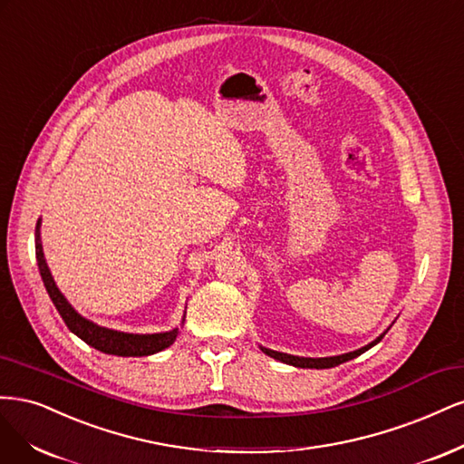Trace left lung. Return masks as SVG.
Listing matches in <instances>:
<instances>
[{"label": "left lung", "instance_id": "obj_1", "mask_svg": "<svg viewBox=\"0 0 464 464\" xmlns=\"http://www.w3.org/2000/svg\"><path fill=\"white\" fill-rule=\"evenodd\" d=\"M385 334H387V332H385ZM385 334H383V335H385ZM383 335H380L376 341H372L370 345H366V347H362V349L353 351V353H347V354H339V356H327V358H304V356H293V354L277 353V351H270V349H264V347H262V351H264L267 356L277 358V361L285 362V364H291V366H296V368H334V366H337V364H341V362H347V361H351V358H354V356H358V354H362L364 351H368L370 347L376 345V343H380V341L383 339Z\"/></svg>", "mask_w": 464, "mask_h": 464}]
</instances>
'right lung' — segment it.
<instances>
[{
	"label": "right lung",
	"instance_id": "1",
	"mask_svg": "<svg viewBox=\"0 0 464 464\" xmlns=\"http://www.w3.org/2000/svg\"><path fill=\"white\" fill-rule=\"evenodd\" d=\"M34 243H36V260H38V270L42 276L44 285H46V291L52 298V303L55 304L57 312L62 314L63 322L67 324L69 330L79 335L88 345L106 353V354H117V356H148L160 353L163 349H168L173 345V341L179 335V330H171L166 334H152V335H137V334H123V332H113L108 330V327H100L92 322L84 320L79 316L74 308L67 303V298L59 293L55 287V281L48 270L46 258H44L42 252V243H40V219L36 223V233H34Z\"/></svg>",
	"mask_w": 464,
	"mask_h": 464
}]
</instances>
